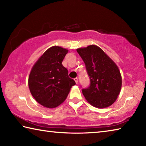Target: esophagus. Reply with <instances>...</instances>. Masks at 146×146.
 <instances>
[{"mask_svg": "<svg viewBox=\"0 0 146 146\" xmlns=\"http://www.w3.org/2000/svg\"><path fill=\"white\" fill-rule=\"evenodd\" d=\"M74 80L75 81L76 84H77V83H78V78H77V77H76V78H74Z\"/></svg>", "mask_w": 146, "mask_h": 146, "instance_id": "1", "label": "esophagus"}]
</instances>
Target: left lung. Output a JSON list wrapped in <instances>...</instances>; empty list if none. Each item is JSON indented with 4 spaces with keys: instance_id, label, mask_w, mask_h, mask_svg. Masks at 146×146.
<instances>
[{
    "instance_id": "1",
    "label": "left lung",
    "mask_w": 146,
    "mask_h": 146,
    "mask_svg": "<svg viewBox=\"0 0 146 146\" xmlns=\"http://www.w3.org/2000/svg\"><path fill=\"white\" fill-rule=\"evenodd\" d=\"M85 63L90 84L82 89L88 102L94 107L105 108L117 100L122 86V77L116 64L95 45L76 49Z\"/></svg>"
}]
</instances>
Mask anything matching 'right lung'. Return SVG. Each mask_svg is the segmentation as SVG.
Listing matches in <instances>:
<instances>
[{"label":"right lung","mask_w":146,"mask_h":146,"mask_svg":"<svg viewBox=\"0 0 146 146\" xmlns=\"http://www.w3.org/2000/svg\"><path fill=\"white\" fill-rule=\"evenodd\" d=\"M68 52L59 46L49 48L35 64L29 74L28 86L31 95L44 107L54 108L61 104L71 88L75 85L62 64Z\"/></svg>","instance_id":"1"}]
</instances>
